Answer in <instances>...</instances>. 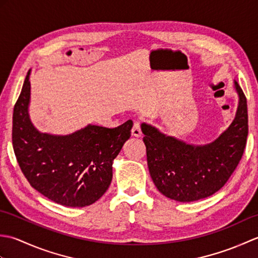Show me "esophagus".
Segmentation results:
<instances>
[{
    "label": "esophagus",
    "mask_w": 258,
    "mask_h": 258,
    "mask_svg": "<svg viewBox=\"0 0 258 258\" xmlns=\"http://www.w3.org/2000/svg\"><path fill=\"white\" fill-rule=\"evenodd\" d=\"M142 135V132H141V125L140 123H134L133 127H132V136H134V138H140V136Z\"/></svg>",
    "instance_id": "esophagus-1"
}]
</instances>
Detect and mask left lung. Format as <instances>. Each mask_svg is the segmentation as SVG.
<instances>
[{"label":"left lung","instance_id":"left-lung-1","mask_svg":"<svg viewBox=\"0 0 258 258\" xmlns=\"http://www.w3.org/2000/svg\"><path fill=\"white\" fill-rule=\"evenodd\" d=\"M234 84L239 97L236 115L210 144H186L154 126L141 125L151 177L168 199L183 203L205 199L221 189L237 167L248 135V115L244 92L236 81Z\"/></svg>","mask_w":258,"mask_h":258}]
</instances>
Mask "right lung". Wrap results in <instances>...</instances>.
Segmentation results:
<instances>
[{"label": "right lung", "instance_id": "1", "mask_svg": "<svg viewBox=\"0 0 258 258\" xmlns=\"http://www.w3.org/2000/svg\"><path fill=\"white\" fill-rule=\"evenodd\" d=\"M30 71L13 111L12 143L33 188L69 207L89 206L112 182V164L131 136L133 122L115 128L87 125L69 135L41 133L29 115Z\"/></svg>", "mask_w": 258, "mask_h": 258}]
</instances>
